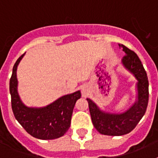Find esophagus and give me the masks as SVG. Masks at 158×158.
<instances>
[{"mask_svg": "<svg viewBox=\"0 0 158 158\" xmlns=\"http://www.w3.org/2000/svg\"><path fill=\"white\" fill-rule=\"evenodd\" d=\"M88 89L86 87H83L82 88V93H83V94H86V93H87Z\"/></svg>", "mask_w": 158, "mask_h": 158, "instance_id": "obj_1", "label": "esophagus"}]
</instances>
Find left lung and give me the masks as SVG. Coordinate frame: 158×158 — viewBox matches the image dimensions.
<instances>
[{"label": "left lung", "mask_w": 158, "mask_h": 158, "mask_svg": "<svg viewBox=\"0 0 158 158\" xmlns=\"http://www.w3.org/2000/svg\"><path fill=\"white\" fill-rule=\"evenodd\" d=\"M118 46L126 54L122 59L123 65L138 81L137 100L125 112L115 114L102 111L87 98L93 126L102 135L111 136H120L133 131L145 115L149 101V81L140 59L133 51L124 45Z\"/></svg>", "instance_id": "1"}]
</instances>
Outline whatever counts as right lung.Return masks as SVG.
I'll return each mask as SVG.
<instances>
[{
	"label": "right lung",
	"instance_id": "obj_1",
	"mask_svg": "<svg viewBox=\"0 0 158 158\" xmlns=\"http://www.w3.org/2000/svg\"><path fill=\"white\" fill-rule=\"evenodd\" d=\"M21 55L12 69L9 91L14 116L29 135L36 139L49 140L63 136L70 127L71 117L77 100L81 98L80 91L65 95L52 104L43 107H29L23 104L18 94L16 70Z\"/></svg>",
	"mask_w": 158,
	"mask_h": 158
}]
</instances>
